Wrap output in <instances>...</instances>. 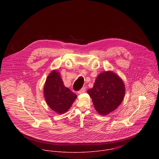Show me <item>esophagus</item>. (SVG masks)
I'll return each mask as SVG.
<instances>
[{"label": "esophagus", "mask_w": 159, "mask_h": 159, "mask_svg": "<svg viewBox=\"0 0 159 159\" xmlns=\"http://www.w3.org/2000/svg\"><path fill=\"white\" fill-rule=\"evenodd\" d=\"M86 88H85V87H83L81 90H80L79 91H78V93H79V94H80V93H84V92H86Z\"/></svg>", "instance_id": "esophagus-1"}]
</instances>
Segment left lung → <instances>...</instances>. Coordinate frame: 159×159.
Returning a JSON list of instances; mask_svg holds the SVG:
<instances>
[{
	"label": "left lung",
	"mask_w": 159,
	"mask_h": 159,
	"mask_svg": "<svg viewBox=\"0 0 159 159\" xmlns=\"http://www.w3.org/2000/svg\"><path fill=\"white\" fill-rule=\"evenodd\" d=\"M96 111L106 115L115 110L122 103L125 95L122 80L111 71L101 73L93 86L88 90Z\"/></svg>",
	"instance_id": "left-lung-1"
}]
</instances>
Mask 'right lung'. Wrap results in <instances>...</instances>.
<instances>
[{"label":"right lung","instance_id":"obj_1","mask_svg":"<svg viewBox=\"0 0 159 159\" xmlns=\"http://www.w3.org/2000/svg\"><path fill=\"white\" fill-rule=\"evenodd\" d=\"M48 105L57 113H65L76 98V95L65 87L60 73L53 70L48 76L44 86Z\"/></svg>","mask_w":159,"mask_h":159}]
</instances>
